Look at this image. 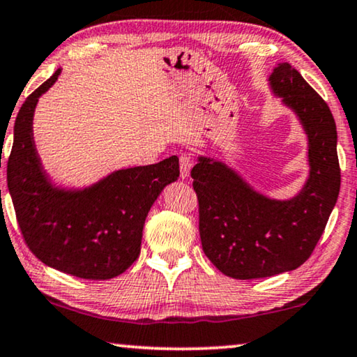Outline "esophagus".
Wrapping results in <instances>:
<instances>
[{
	"label": "esophagus",
	"instance_id": "1",
	"mask_svg": "<svg viewBox=\"0 0 357 357\" xmlns=\"http://www.w3.org/2000/svg\"><path fill=\"white\" fill-rule=\"evenodd\" d=\"M191 166H193V161H191V158L187 156V154H182V156H180V177L187 178L190 175Z\"/></svg>",
	"mask_w": 357,
	"mask_h": 357
}]
</instances>
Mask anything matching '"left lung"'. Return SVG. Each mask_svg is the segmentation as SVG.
<instances>
[{
    "label": "left lung",
    "mask_w": 357,
    "mask_h": 357,
    "mask_svg": "<svg viewBox=\"0 0 357 357\" xmlns=\"http://www.w3.org/2000/svg\"><path fill=\"white\" fill-rule=\"evenodd\" d=\"M273 96L294 112L307 138L309 172L288 199L256 190L240 172L199 154L191 169L204 255L238 280L290 272L307 261L340 193L337 126L327 102L288 63L268 75Z\"/></svg>",
    "instance_id": "left-lung-1"
}]
</instances>
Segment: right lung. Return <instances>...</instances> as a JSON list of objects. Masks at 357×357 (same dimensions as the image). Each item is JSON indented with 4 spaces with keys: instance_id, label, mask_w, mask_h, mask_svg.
<instances>
[{
    "instance_id": "right-lung-1",
    "label": "right lung",
    "mask_w": 357,
    "mask_h": 357,
    "mask_svg": "<svg viewBox=\"0 0 357 357\" xmlns=\"http://www.w3.org/2000/svg\"><path fill=\"white\" fill-rule=\"evenodd\" d=\"M61 70L17 112L8 190L24 240L43 264L85 280H109L140 256L144 220L162 190L177 182L178 158L119 169L86 187L53 182L35 146L33 114Z\"/></svg>"
}]
</instances>
